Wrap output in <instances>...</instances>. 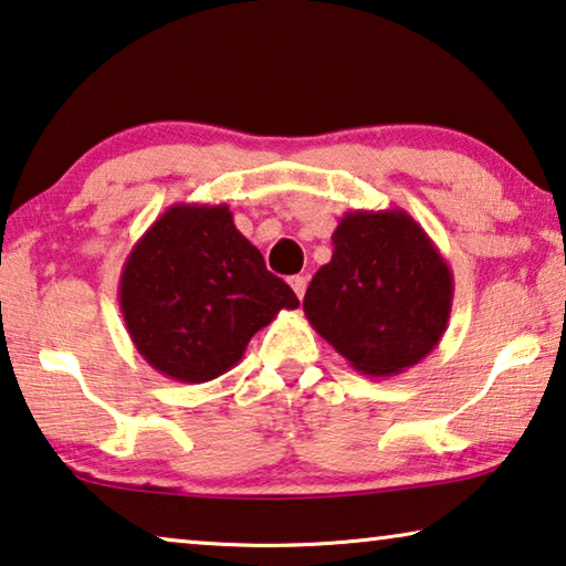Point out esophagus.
<instances>
[{"instance_id":"esophagus-1","label":"esophagus","mask_w":566,"mask_h":566,"mask_svg":"<svg viewBox=\"0 0 566 566\" xmlns=\"http://www.w3.org/2000/svg\"><path fill=\"white\" fill-rule=\"evenodd\" d=\"M290 286L294 290V294H297V297L302 300L304 292H307V276H302V274L290 276Z\"/></svg>"}]
</instances>
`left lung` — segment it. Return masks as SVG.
<instances>
[{
  "label": "left lung",
  "instance_id": "1",
  "mask_svg": "<svg viewBox=\"0 0 566 566\" xmlns=\"http://www.w3.org/2000/svg\"><path fill=\"white\" fill-rule=\"evenodd\" d=\"M332 244L304 294L310 325L370 378L423 360L453 304V274L423 227L402 209L347 211Z\"/></svg>",
  "mask_w": 566,
  "mask_h": 566
}]
</instances>
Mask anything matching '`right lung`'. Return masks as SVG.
Instances as JSON below:
<instances>
[{
	"label": "right lung",
	"mask_w": 566,
	"mask_h": 566,
	"mask_svg": "<svg viewBox=\"0 0 566 566\" xmlns=\"http://www.w3.org/2000/svg\"><path fill=\"white\" fill-rule=\"evenodd\" d=\"M118 300L143 360L178 382L219 378L280 310L300 307L227 203L160 213L125 259Z\"/></svg>",
	"instance_id": "add662e5"
}]
</instances>
